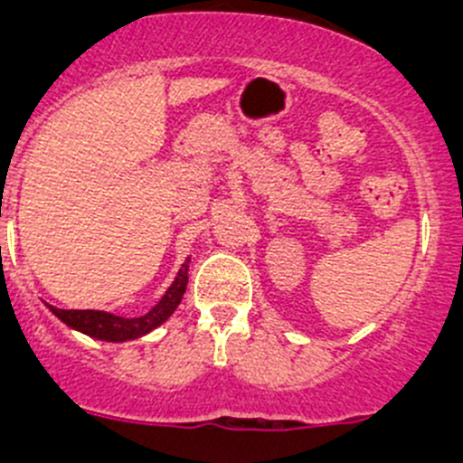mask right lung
Masks as SVG:
<instances>
[{"label": "right lung", "instance_id": "1", "mask_svg": "<svg viewBox=\"0 0 463 463\" xmlns=\"http://www.w3.org/2000/svg\"><path fill=\"white\" fill-rule=\"evenodd\" d=\"M188 270H190V258L181 264L179 273L172 279L167 291L163 293L161 300L152 307L145 316L138 318H123V316L109 314V311H98V309H58L53 305H46V309L62 320L69 329L80 331V334L89 335V338L105 340V343H128V340H137L147 335L156 326L170 318L176 311V307L184 300L185 287H188Z\"/></svg>", "mask_w": 463, "mask_h": 463}]
</instances>
